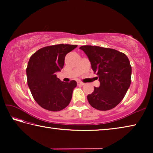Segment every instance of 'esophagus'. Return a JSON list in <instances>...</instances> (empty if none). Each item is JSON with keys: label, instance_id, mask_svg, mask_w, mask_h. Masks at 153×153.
<instances>
[{"label": "esophagus", "instance_id": "obj_1", "mask_svg": "<svg viewBox=\"0 0 153 153\" xmlns=\"http://www.w3.org/2000/svg\"><path fill=\"white\" fill-rule=\"evenodd\" d=\"M85 84L84 82H80V81H79V82H77V85H78V86H84Z\"/></svg>", "mask_w": 153, "mask_h": 153}]
</instances>
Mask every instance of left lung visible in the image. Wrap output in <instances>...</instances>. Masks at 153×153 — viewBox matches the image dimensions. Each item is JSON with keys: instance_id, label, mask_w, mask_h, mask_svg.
Masks as SVG:
<instances>
[{"instance_id": "1", "label": "left lung", "mask_w": 153, "mask_h": 153, "mask_svg": "<svg viewBox=\"0 0 153 153\" xmlns=\"http://www.w3.org/2000/svg\"><path fill=\"white\" fill-rule=\"evenodd\" d=\"M92 70L97 75L100 86L87 96L92 107L100 111L112 109L125 97L131 84V67L125 54L113 48L82 46Z\"/></svg>"}]
</instances>
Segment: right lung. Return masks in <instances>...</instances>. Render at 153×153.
Segmentation results:
<instances>
[{
  "label": "right lung",
  "mask_w": 153,
  "mask_h": 153,
  "mask_svg": "<svg viewBox=\"0 0 153 153\" xmlns=\"http://www.w3.org/2000/svg\"><path fill=\"white\" fill-rule=\"evenodd\" d=\"M77 45L48 46L31 56L26 69L27 82L32 97L41 107L51 111H59L69 105L77 82H61L56 73L61 71L65 57Z\"/></svg>",
  "instance_id": "obj_1"
}]
</instances>
